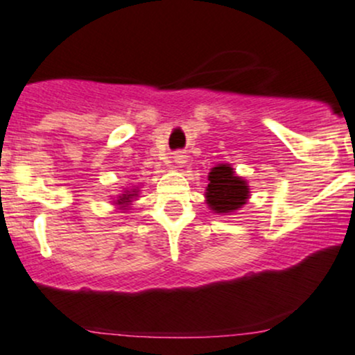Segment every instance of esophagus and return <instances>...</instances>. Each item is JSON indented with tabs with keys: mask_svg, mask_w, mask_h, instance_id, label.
Wrapping results in <instances>:
<instances>
[{
	"mask_svg": "<svg viewBox=\"0 0 355 355\" xmlns=\"http://www.w3.org/2000/svg\"><path fill=\"white\" fill-rule=\"evenodd\" d=\"M173 162H175V164H177V165H183V164H187V155H183L182 152L175 153Z\"/></svg>",
	"mask_w": 355,
	"mask_h": 355,
	"instance_id": "1",
	"label": "esophagus"
}]
</instances>
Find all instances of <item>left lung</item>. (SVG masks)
<instances>
[{
	"mask_svg": "<svg viewBox=\"0 0 355 355\" xmlns=\"http://www.w3.org/2000/svg\"><path fill=\"white\" fill-rule=\"evenodd\" d=\"M205 198L215 214H230L242 209L250 197L247 182L235 175L230 165H217L209 173Z\"/></svg>",
	"mask_w": 355,
	"mask_h": 355,
	"instance_id": "obj_1",
	"label": "left lung"
}]
</instances>
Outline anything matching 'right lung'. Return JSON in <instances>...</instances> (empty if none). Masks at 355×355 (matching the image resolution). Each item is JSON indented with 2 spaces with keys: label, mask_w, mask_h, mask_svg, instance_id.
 I'll use <instances>...</instances> for the list:
<instances>
[{
  "label": "right lung",
  "mask_w": 355,
  "mask_h": 355,
  "mask_svg": "<svg viewBox=\"0 0 355 355\" xmlns=\"http://www.w3.org/2000/svg\"><path fill=\"white\" fill-rule=\"evenodd\" d=\"M135 197H137V189H133L132 191L126 190L125 193L120 195V198H118V200H116V205H121V207L128 205V203L132 202Z\"/></svg>",
  "instance_id": "right-lung-1"
}]
</instances>
